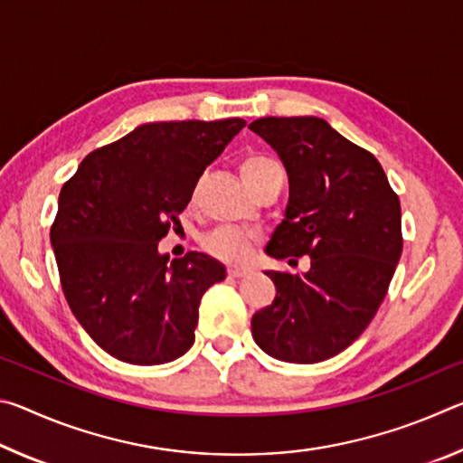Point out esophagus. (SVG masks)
I'll use <instances>...</instances> for the list:
<instances>
[{"mask_svg":"<svg viewBox=\"0 0 463 463\" xmlns=\"http://www.w3.org/2000/svg\"><path fill=\"white\" fill-rule=\"evenodd\" d=\"M249 273L247 268H229V276L231 278H245Z\"/></svg>","mask_w":463,"mask_h":463,"instance_id":"1","label":"esophagus"}]
</instances>
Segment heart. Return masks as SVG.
I'll use <instances>...</instances> for the list:
<instances>
[{
	"instance_id": "obj_1",
	"label": "heart",
	"mask_w": 463,
	"mask_h": 463,
	"mask_svg": "<svg viewBox=\"0 0 463 463\" xmlns=\"http://www.w3.org/2000/svg\"><path fill=\"white\" fill-rule=\"evenodd\" d=\"M281 174L278 161L261 153H250L241 161V175L250 190L268 182L269 177ZM255 245V234L237 226H218L203 239V249L224 263H245Z\"/></svg>"
}]
</instances>
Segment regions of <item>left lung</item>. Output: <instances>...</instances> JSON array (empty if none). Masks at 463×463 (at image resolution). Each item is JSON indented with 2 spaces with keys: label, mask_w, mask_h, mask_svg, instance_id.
<instances>
[{
  "label": "left lung",
  "mask_w": 463,
  "mask_h": 463,
  "mask_svg": "<svg viewBox=\"0 0 463 463\" xmlns=\"http://www.w3.org/2000/svg\"><path fill=\"white\" fill-rule=\"evenodd\" d=\"M276 148L289 179L286 218L268 242L276 260L304 276L265 271L276 284L271 307L250 320L265 354L317 364L341 354L378 312L402 253L401 200L378 159L315 116L249 124Z\"/></svg>",
  "instance_id": "obj_1"
}]
</instances>
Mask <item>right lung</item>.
<instances>
[{
  "label": "right lung",
  "instance_id": "right-lung-1",
  "mask_svg": "<svg viewBox=\"0 0 463 463\" xmlns=\"http://www.w3.org/2000/svg\"><path fill=\"white\" fill-rule=\"evenodd\" d=\"M245 124H143L91 151L62 185L51 226L62 294L106 354L159 365L194 345L200 300L226 278L224 265L194 250L169 263L156 245Z\"/></svg>",
  "mask_w": 463,
  "mask_h": 463
}]
</instances>
